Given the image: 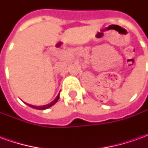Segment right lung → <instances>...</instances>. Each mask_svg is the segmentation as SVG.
Here are the masks:
<instances>
[{
	"instance_id": "1",
	"label": "right lung",
	"mask_w": 148,
	"mask_h": 148,
	"mask_svg": "<svg viewBox=\"0 0 148 148\" xmlns=\"http://www.w3.org/2000/svg\"><path fill=\"white\" fill-rule=\"evenodd\" d=\"M58 98H59V94H58V96L55 97V99L53 101H51V103H49V104H47V105H45V106H32V105H29V104H27V106H29V107H31V108H32V109H39V110H44V109H48V108H50V107H51L52 106H54L55 103L58 101Z\"/></svg>"
}]
</instances>
